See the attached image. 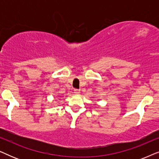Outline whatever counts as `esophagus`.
Wrapping results in <instances>:
<instances>
[{
  "mask_svg": "<svg viewBox=\"0 0 159 159\" xmlns=\"http://www.w3.org/2000/svg\"><path fill=\"white\" fill-rule=\"evenodd\" d=\"M74 93H75V95H79L80 90H78V89H75V90H74Z\"/></svg>",
  "mask_w": 159,
  "mask_h": 159,
  "instance_id": "esophagus-1",
  "label": "esophagus"
}]
</instances>
